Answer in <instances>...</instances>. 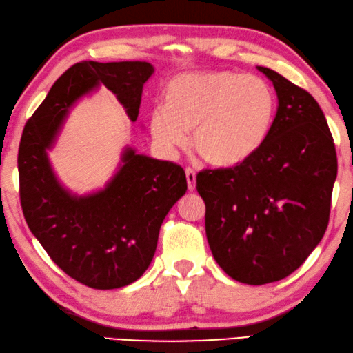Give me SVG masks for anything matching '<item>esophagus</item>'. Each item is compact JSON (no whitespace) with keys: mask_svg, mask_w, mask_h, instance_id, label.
<instances>
[{"mask_svg":"<svg viewBox=\"0 0 353 353\" xmlns=\"http://www.w3.org/2000/svg\"><path fill=\"white\" fill-rule=\"evenodd\" d=\"M185 177H187V185L188 190H195V183H196V172L192 170V168H185Z\"/></svg>","mask_w":353,"mask_h":353,"instance_id":"esophagus-1","label":"esophagus"}]
</instances>
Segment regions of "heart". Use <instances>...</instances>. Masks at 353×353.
Here are the masks:
<instances>
[{
	"label": "heart",
	"instance_id": "obj_1",
	"mask_svg": "<svg viewBox=\"0 0 353 353\" xmlns=\"http://www.w3.org/2000/svg\"><path fill=\"white\" fill-rule=\"evenodd\" d=\"M274 92L256 75L212 70L172 79L165 107L150 117L152 137L163 150L174 153L188 143L208 165L230 168L250 158L270 131Z\"/></svg>",
	"mask_w": 353,
	"mask_h": 353
}]
</instances>
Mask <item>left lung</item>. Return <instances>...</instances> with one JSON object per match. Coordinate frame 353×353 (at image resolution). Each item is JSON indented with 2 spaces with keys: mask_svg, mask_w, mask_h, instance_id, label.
I'll list each match as a JSON object with an SVG mask.
<instances>
[{
  "mask_svg": "<svg viewBox=\"0 0 353 353\" xmlns=\"http://www.w3.org/2000/svg\"><path fill=\"white\" fill-rule=\"evenodd\" d=\"M278 110L261 147L240 165L203 170L212 256L233 280L265 285L291 275L323 238L337 176L334 139L319 102L270 68Z\"/></svg>",
  "mask_w": 353,
  "mask_h": 353,
  "instance_id": "8db88e82",
  "label": "left lung"
}]
</instances>
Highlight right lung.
Here are the masks:
<instances>
[{"instance_id": "add662e5", "label": "right lung", "mask_w": 353, "mask_h": 353, "mask_svg": "<svg viewBox=\"0 0 353 353\" xmlns=\"http://www.w3.org/2000/svg\"><path fill=\"white\" fill-rule=\"evenodd\" d=\"M152 73L147 62H78L57 78L22 132L19 195L28 228L59 269L94 290H115L143 275L163 221L187 190L185 172L176 163L128 150L105 190L75 198L54 177L46 148L72 103L99 83L136 121Z\"/></svg>"}]
</instances>
